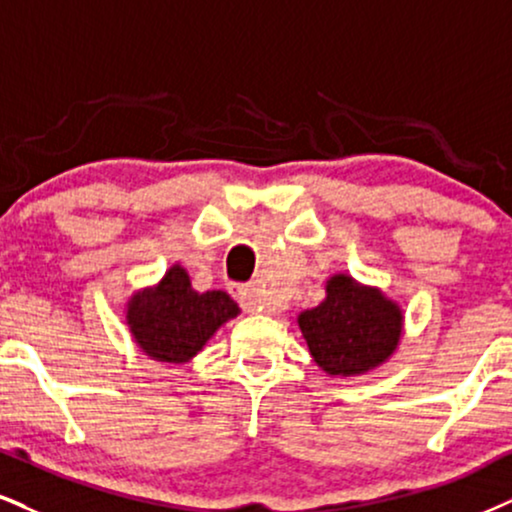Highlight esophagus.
I'll use <instances>...</instances> for the list:
<instances>
[{
  "mask_svg": "<svg viewBox=\"0 0 512 512\" xmlns=\"http://www.w3.org/2000/svg\"><path fill=\"white\" fill-rule=\"evenodd\" d=\"M230 294L242 304L244 311H261V299L251 285H232Z\"/></svg>",
  "mask_w": 512,
  "mask_h": 512,
  "instance_id": "34e87169",
  "label": "esophagus"
}]
</instances>
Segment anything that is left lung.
<instances>
[{
    "mask_svg": "<svg viewBox=\"0 0 512 512\" xmlns=\"http://www.w3.org/2000/svg\"><path fill=\"white\" fill-rule=\"evenodd\" d=\"M320 306L296 318L313 361L334 377H356L382 365L399 346L403 313L377 287L351 275L327 280Z\"/></svg>",
    "mask_w": 512,
    "mask_h": 512,
    "instance_id": "8db88e82",
    "label": "left lung"
}]
</instances>
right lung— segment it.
I'll return each mask as SVG.
<instances>
[{"label": "right lung", "mask_w": 512, "mask_h": 512, "mask_svg": "<svg viewBox=\"0 0 512 512\" xmlns=\"http://www.w3.org/2000/svg\"><path fill=\"white\" fill-rule=\"evenodd\" d=\"M239 306L230 294L194 292L187 270L173 266L156 287L135 292L125 320L132 339L149 358L161 363H187L204 349L220 325L237 318Z\"/></svg>", "instance_id": "add662e5"}]
</instances>
